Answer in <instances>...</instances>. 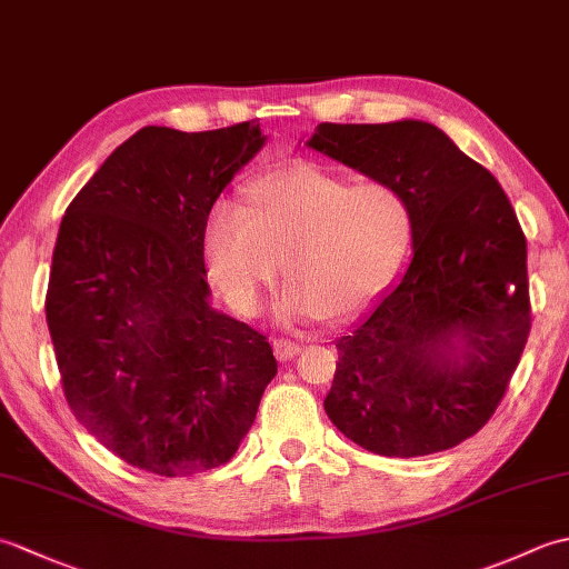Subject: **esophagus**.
<instances>
[{
  "label": "esophagus",
  "instance_id": "obj_1",
  "mask_svg": "<svg viewBox=\"0 0 569 569\" xmlns=\"http://www.w3.org/2000/svg\"><path fill=\"white\" fill-rule=\"evenodd\" d=\"M300 352V345L291 342V340H273V355L278 361H291L296 355Z\"/></svg>",
  "mask_w": 569,
  "mask_h": 569
}]
</instances>
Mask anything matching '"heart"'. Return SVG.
Masks as SVG:
<instances>
[{"mask_svg":"<svg viewBox=\"0 0 569 569\" xmlns=\"http://www.w3.org/2000/svg\"><path fill=\"white\" fill-rule=\"evenodd\" d=\"M413 234L408 200L389 183L312 163L278 168L244 188V208L217 202L202 253L227 303L251 316L283 261L286 322L342 325L367 312L401 266Z\"/></svg>","mask_w":569,"mask_h":569,"instance_id":"b5f03b06","label":"heart"}]
</instances>
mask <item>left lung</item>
I'll use <instances>...</instances> for the list:
<instances>
[{"instance_id": "left-lung-1", "label": "left lung", "mask_w": 569, "mask_h": 569, "mask_svg": "<svg viewBox=\"0 0 569 569\" xmlns=\"http://www.w3.org/2000/svg\"><path fill=\"white\" fill-rule=\"evenodd\" d=\"M306 147L393 186L413 259L335 342L325 413L383 457L450 450L493 416L530 332L526 237L499 180L422 119L330 124Z\"/></svg>"}]
</instances>
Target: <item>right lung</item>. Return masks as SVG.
Segmentation results:
<instances>
[{
  "label": "right lung",
  "instance_id": "right-lung-1",
  "mask_svg": "<svg viewBox=\"0 0 569 569\" xmlns=\"http://www.w3.org/2000/svg\"><path fill=\"white\" fill-rule=\"evenodd\" d=\"M261 127H143L58 229L46 322L66 401L107 450L151 475L220 467L276 377L266 337L212 308L202 237Z\"/></svg>",
  "mask_w": 569,
  "mask_h": 569
}]
</instances>
